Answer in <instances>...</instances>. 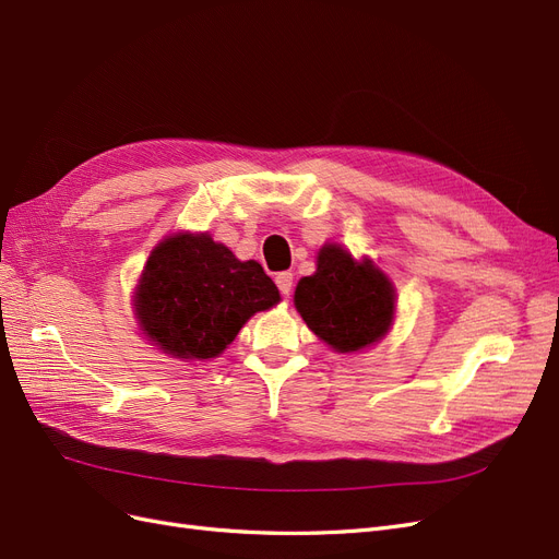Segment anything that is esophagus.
Instances as JSON below:
<instances>
[{"instance_id":"esophagus-1","label":"esophagus","mask_w":559,"mask_h":559,"mask_svg":"<svg viewBox=\"0 0 559 559\" xmlns=\"http://www.w3.org/2000/svg\"><path fill=\"white\" fill-rule=\"evenodd\" d=\"M275 282H277V289L282 292V296L292 294V286H294V275L292 273H277Z\"/></svg>"}]
</instances>
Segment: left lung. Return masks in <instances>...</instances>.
Here are the masks:
<instances>
[{
	"label": "left lung",
	"instance_id": "obj_1",
	"mask_svg": "<svg viewBox=\"0 0 559 559\" xmlns=\"http://www.w3.org/2000/svg\"><path fill=\"white\" fill-rule=\"evenodd\" d=\"M294 306L319 341L349 354L386 335L396 312V294L373 261H354L345 247L324 245L317 257V273L298 282Z\"/></svg>",
	"mask_w": 559,
	"mask_h": 559
}]
</instances>
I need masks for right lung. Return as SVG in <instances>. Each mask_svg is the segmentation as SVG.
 <instances>
[{"mask_svg": "<svg viewBox=\"0 0 559 559\" xmlns=\"http://www.w3.org/2000/svg\"><path fill=\"white\" fill-rule=\"evenodd\" d=\"M277 302V286L261 263L238 261L207 233L165 238L151 251L134 289L144 335L181 361L218 357L247 319Z\"/></svg>", "mask_w": 559, "mask_h": 559, "instance_id": "add662e5", "label": "right lung"}]
</instances>
